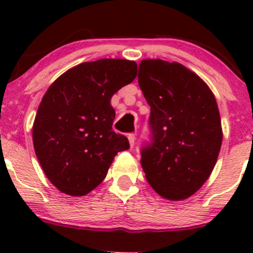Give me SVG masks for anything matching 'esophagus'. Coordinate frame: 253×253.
I'll list each match as a JSON object with an SVG mask.
<instances>
[{
    "instance_id": "34e87169",
    "label": "esophagus",
    "mask_w": 253,
    "mask_h": 253,
    "mask_svg": "<svg viewBox=\"0 0 253 253\" xmlns=\"http://www.w3.org/2000/svg\"><path fill=\"white\" fill-rule=\"evenodd\" d=\"M127 138H128L130 146H132V147L134 146V144H135V134H128V135H127Z\"/></svg>"
}]
</instances>
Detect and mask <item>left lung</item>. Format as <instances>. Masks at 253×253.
I'll list each match as a JSON object with an SVG mask.
<instances>
[{
    "instance_id": "8db88e82",
    "label": "left lung",
    "mask_w": 253,
    "mask_h": 253,
    "mask_svg": "<svg viewBox=\"0 0 253 253\" xmlns=\"http://www.w3.org/2000/svg\"><path fill=\"white\" fill-rule=\"evenodd\" d=\"M138 82L151 107L152 144L141 167L152 189L183 201L210 178L222 143L219 108L207 83L177 62L144 59Z\"/></svg>"
}]
</instances>
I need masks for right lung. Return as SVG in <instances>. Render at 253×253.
<instances>
[{
  "label": "right lung",
  "instance_id": "obj_1",
  "mask_svg": "<svg viewBox=\"0 0 253 253\" xmlns=\"http://www.w3.org/2000/svg\"><path fill=\"white\" fill-rule=\"evenodd\" d=\"M134 60L98 59L69 69L43 95L33 123L38 161L52 184L74 197L94 190L114 157L129 149L112 130V96L134 80Z\"/></svg>",
  "mask_w": 253,
  "mask_h": 253
}]
</instances>
